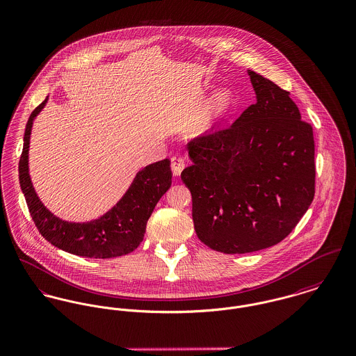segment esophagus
<instances>
[{
    "instance_id": "esophagus-1",
    "label": "esophagus",
    "mask_w": 356,
    "mask_h": 356,
    "mask_svg": "<svg viewBox=\"0 0 356 356\" xmlns=\"http://www.w3.org/2000/svg\"><path fill=\"white\" fill-rule=\"evenodd\" d=\"M170 166H172L173 175H175V176H180L181 170H183L184 166H186V164H184V159H183L181 156H175V157H172Z\"/></svg>"
}]
</instances>
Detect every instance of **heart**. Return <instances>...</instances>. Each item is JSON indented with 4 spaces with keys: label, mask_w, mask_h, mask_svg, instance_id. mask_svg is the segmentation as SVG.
I'll use <instances>...</instances> for the list:
<instances>
[{
    "label": "heart",
    "mask_w": 356,
    "mask_h": 356,
    "mask_svg": "<svg viewBox=\"0 0 356 356\" xmlns=\"http://www.w3.org/2000/svg\"><path fill=\"white\" fill-rule=\"evenodd\" d=\"M233 103V95L227 88H218L214 90L200 106L192 124V131H199L213 120L230 108Z\"/></svg>",
    "instance_id": "obj_1"
}]
</instances>
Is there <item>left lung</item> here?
Segmentation results:
<instances>
[{
	"mask_svg": "<svg viewBox=\"0 0 356 356\" xmlns=\"http://www.w3.org/2000/svg\"><path fill=\"white\" fill-rule=\"evenodd\" d=\"M256 103L227 129L188 143L181 180L197 238L234 254L276 245L314 197V138L290 93L248 70Z\"/></svg>",
	"mask_w": 356,
	"mask_h": 356,
	"instance_id": "obj_1",
	"label": "left lung"
}]
</instances>
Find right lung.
Wrapping results in <instances>:
<instances>
[{
  "instance_id": "add662e5",
  "label": "right lung",
  "mask_w": 356,
  "mask_h": 356,
  "mask_svg": "<svg viewBox=\"0 0 356 356\" xmlns=\"http://www.w3.org/2000/svg\"><path fill=\"white\" fill-rule=\"evenodd\" d=\"M47 100L49 96L28 119L23 153L19 163L20 187L38 230L56 248L83 257L111 259L136 250L143 240L147 219L172 184L170 161L165 159L142 168L120 200L102 217L88 222H69L59 218L39 199L31 181L28 166L32 124ZM202 138H196V140Z\"/></svg>"
}]
</instances>
